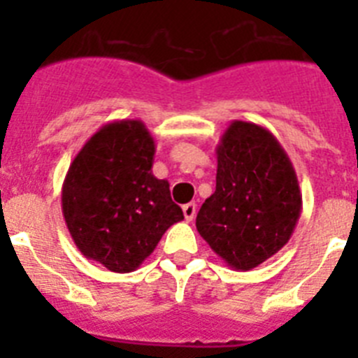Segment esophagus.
I'll return each instance as SVG.
<instances>
[{
  "mask_svg": "<svg viewBox=\"0 0 358 358\" xmlns=\"http://www.w3.org/2000/svg\"><path fill=\"white\" fill-rule=\"evenodd\" d=\"M182 213H185V218L186 220H194V217H195V213H197V204H195V202H188V204H185V206H182Z\"/></svg>",
  "mask_w": 358,
  "mask_h": 358,
  "instance_id": "1",
  "label": "esophagus"
}]
</instances>
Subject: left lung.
Returning a JSON list of instances; mask_svg holds the SVG:
<instances>
[{
	"label": "left lung",
	"mask_w": 358,
	"mask_h": 358,
	"mask_svg": "<svg viewBox=\"0 0 358 358\" xmlns=\"http://www.w3.org/2000/svg\"><path fill=\"white\" fill-rule=\"evenodd\" d=\"M303 208L296 170L271 131L233 120L217 145V188L199 235L236 271H251L290 240Z\"/></svg>",
	"instance_id": "left-lung-1"
}]
</instances>
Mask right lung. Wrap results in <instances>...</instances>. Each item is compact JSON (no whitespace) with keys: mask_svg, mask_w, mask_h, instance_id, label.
Here are the masks:
<instances>
[{"mask_svg":"<svg viewBox=\"0 0 358 358\" xmlns=\"http://www.w3.org/2000/svg\"><path fill=\"white\" fill-rule=\"evenodd\" d=\"M156 143L141 120L98 129L69 164L62 215L73 242L113 273H131L185 215L152 173Z\"/></svg>","mask_w":358,"mask_h":358,"instance_id":"1","label":"right lung"}]
</instances>
